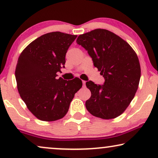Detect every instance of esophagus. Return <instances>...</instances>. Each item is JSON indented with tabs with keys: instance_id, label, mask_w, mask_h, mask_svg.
Listing matches in <instances>:
<instances>
[{
	"instance_id": "1",
	"label": "esophagus",
	"mask_w": 158,
	"mask_h": 158,
	"mask_svg": "<svg viewBox=\"0 0 158 158\" xmlns=\"http://www.w3.org/2000/svg\"><path fill=\"white\" fill-rule=\"evenodd\" d=\"M82 82H83V86H85V83H86V82L85 81H82Z\"/></svg>"
}]
</instances>
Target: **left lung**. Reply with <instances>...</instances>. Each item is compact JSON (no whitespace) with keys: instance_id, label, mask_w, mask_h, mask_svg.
<instances>
[{"instance_id":"obj_1","label":"left lung","mask_w":158,"mask_h":158,"mask_svg":"<svg viewBox=\"0 0 158 158\" xmlns=\"http://www.w3.org/2000/svg\"><path fill=\"white\" fill-rule=\"evenodd\" d=\"M76 42L88 51L94 66L105 78L103 85L86 82L91 92L86 109L93 116L103 119L120 116L139 86L141 68L135 51L120 36L103 29L81 34Z\"/></svg>"}]
</instances>
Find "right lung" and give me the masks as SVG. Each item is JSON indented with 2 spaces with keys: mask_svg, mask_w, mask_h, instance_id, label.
Wrapping results in <instances>:
<instances>
[{
  "mask_svg": "<svg viewBox=\"0 0 158 158\" xmlns=\"http://www.w3.org/2000/svg\"><path fill=\"white\" fill-rule=\"evenodd\" d=\"M77 35L54 31L30 43L19 56L15 70L17 89L27 107L38 119L53 122L68 111L82 81L57 79L65 55Z\"/></svg>",
  "mask_w": 158,
  "mask_h": 158,
  "instance_id": "right-lung-1",
  "label": "right lung"
}]
</instances>
